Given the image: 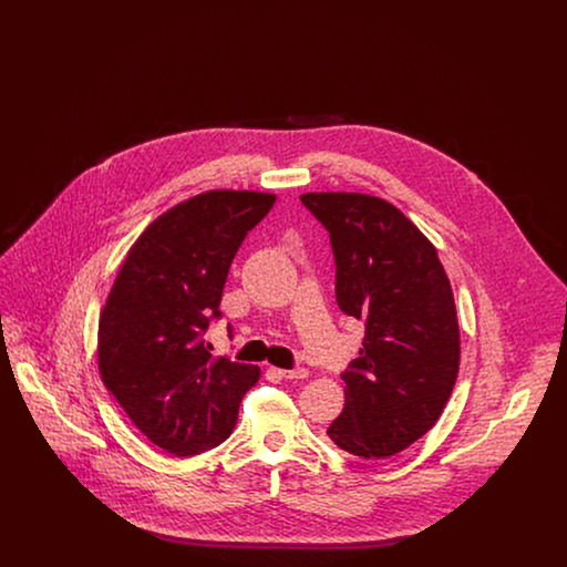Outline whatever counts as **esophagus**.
<instances>
[{"mask_svg":"<svg viewBox=\"0 0 567 567\" xmlns=\"http://www.w3.org/2000/svg\"><path fill=\"white\" fill-rule=\"evenodd\" d=\"M278 374L287 380H303L310 372L306 368H296V370H278Z\"/></svg>","mask_w":567,"mask_h":567,"instance_id":"34e87169","label":"esophagus"}]
</instances>
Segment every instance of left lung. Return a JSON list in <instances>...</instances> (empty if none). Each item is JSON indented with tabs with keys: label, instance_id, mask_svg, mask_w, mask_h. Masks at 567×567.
Returning <instances> with one entry per match:
<instances>
[{
	"label": "left lung",
	"instance_id": "obj_1",
	"mask_svg": "<svg viewBox=\"0 0 567 567\" xmlns=\"http://www.w3.org/2000/svg\"><path fill=\"white\" fill-rule=\"evenodd\" d=\"M301 202L329 231L340 310L365 323L327 435L354 457H391L432 430L453 393L461 340L451 280L393 204L363 193H303Z\"/></svg>",
	"mask_w": 567,
	"mask_h": 567
}]
</instances>
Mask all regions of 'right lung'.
Instances as JSON below:
<instances>
[{
  "label": "right lung",
  "instance_id": "1",
  "mask_svg": "<svg viewBox=\"0 0 567 567\" xmlns=\"http://www.w3.org/2000/svg\"><path fill=\"white\" fill-rule=\"evenodd\" d=\"M274 193H199L155 218L130 248L97 331L100 377L135 427L176 457L215 449L238 421L257 365L213 357L229 266Z\"/></svg>",
  "mask_w": 567,
  "mask_h": 567
}]
</instances>
